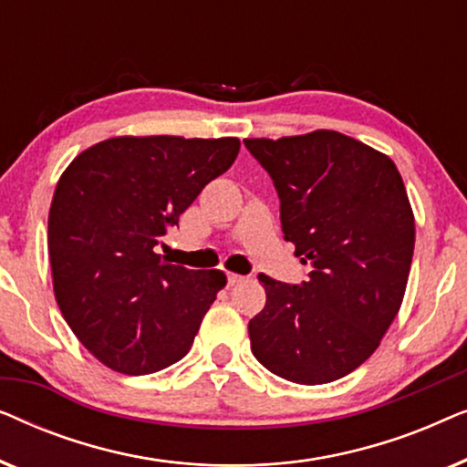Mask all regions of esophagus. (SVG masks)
I'll list each match as a JSON object with an SVG mask.
<instances>
[{
	"label": "esophagus",
	"mask_w": 467,
	"mask_h": 467,
	"mask_svg": "<svg viewBox=\"0 0 467 467\" xmlns=\"http://www.w3.org/2000/svg\"><path fill=\"white\" fill-rule=\"evenodd\" d=\"M227 280H229V285H240V283H244V276H240V274H234V272H227Z\"/></svg>",
	"instance_id": "esophagus-1"
}]
</instances>
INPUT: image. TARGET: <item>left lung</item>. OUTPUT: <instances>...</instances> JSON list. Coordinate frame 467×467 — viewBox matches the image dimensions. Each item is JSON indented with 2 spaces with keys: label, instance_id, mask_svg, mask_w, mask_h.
I'll use <instances>...</instances> for the list:
<instances>
[{
  "label": "left lung",
  "instance_id": "8db88e82",
  "mask_svg": "<svg viewBox=\"0 0 467 467\" xmlns=\"http://www.w3.org/2000/svg\"><path fill=\"white\" fill-rule=\"evenodd\" d=\"M272 176L285 240L310 264L308 280L261 274L265 306L248 323L259 363L297 385L342 379L379 348L404 299L414 214L385 152L340 131L246 138Z\"/></svg>",
  "mask_w": 467,
  "mask_h": 467
}]
</instances>
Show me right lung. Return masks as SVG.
<instances>
[{
	"label": "right lung",
	"instance_id": "obj_1",
	"mask_svg": "<svg viewBox=\"0 0 467 467\" xmlns=\"http://www.w3.org/2000/svg\"><path fill=\"white\" fill-rule=\"evenodd\" d=\"M238 152V138L119 136L61 174L48 213L55 299L106 368L142 376L189 353L227 276L171 265L152 248Z\"/></svg>",
	"mask_w": 467,
	"mask_h": 467
}]
</instances>
